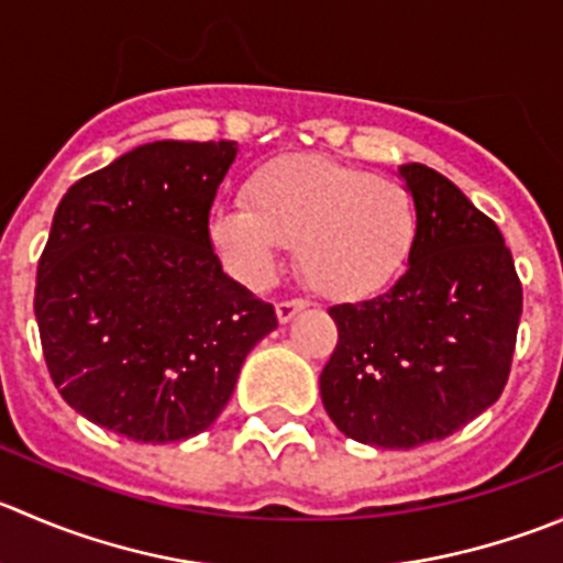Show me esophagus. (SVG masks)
<instances>
[{
    "mask_svg": "<svg viewBox=\"0 0 563 563\" xmlns=\"http://www.w3.org/2000/svg\"><path fill=\"white\" fill-rule=\"evenodd\" d=\"M305 308H308V302H305V299H286V302H277V308H275L277 321H280V324H288V321H291L294 316Z\"/></svg>",
    "mask_w": 563,
    "mask_h": 563,
    "instance_id": "1",
    "label": "esophagus"
}]
</instances>
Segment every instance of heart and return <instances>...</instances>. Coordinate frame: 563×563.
<instances>
[{
  "mask_svg": "<svg viewBox=\"0 0 563 563\" xmlns=\"http://www.w3.org/2000/svg\"><path fill=\"white\" fill-rule=\"evenodd\" d=\"M244 206H217L209 242L225 269L261 286L283 244L313 291L363 299L390 286L418 244V206L398 178L371 176L319 154L277 156L244 181Z\"/></svg>",
  "mask_w": 563,
  "mask_h": 563,
  "instance_id": "1",
  "label": "heart"
}]
</instances>
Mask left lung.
<instances>
[{
    "label": "left lung",
    "instance_id": "8db88e82",
    "mask_svg": "<svg viewBox=\"0 0 563 563\" xmlns=\"http://www.w3.org/2000/svg\"><path fill=\"white\" fill-rule=\"evenodd\" d=\"M398 176L418 206L415 253L385 294L330 308L338 346L319 379L332 423L374 449L443 440L493 407L522 316L498 225L432 167Z\"/></svg>",
    "mask_w": 563,
    "mask_h": 563
}]
</instances>
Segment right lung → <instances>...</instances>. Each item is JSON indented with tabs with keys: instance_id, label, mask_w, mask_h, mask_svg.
Returning a JSON list of instances; mask_svg holds the SVG:
<instances>
[{
	"instance_id": "obj_1",
	"label": "right lung",
	"mask_w": 563,
	"mask_h": 563,
	"mask_svg": "<svg viewBox=\"0 0 563 563\" xmlns=\"http://www.w3.org/2000/svg\"><path fill=\"white\" fill-rule=\"evenodd\" d=\"M236 143L140 145L76 181L37 261L35 319L59 396L134 443L206 432L275 308L209 242Z\"/></svg>"
}]
</instances>
